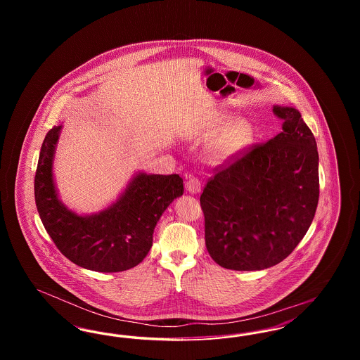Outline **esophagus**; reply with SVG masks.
<instances>
[{"mask_svg":"<svg viewBox=\"0 0 360 360\" xmlns=\"http://www.w3.org/2000/svg\"><path fill=\"white\" fill-rule=\"evenodd\" d=\"M186 190L190 194H197L201 191V182L197 178H190L186 182Z\"/></svg>","mask_w":360,"mask_h":360,"instance_id":"esophagus-1","label":"esophagus"}]
</instances>
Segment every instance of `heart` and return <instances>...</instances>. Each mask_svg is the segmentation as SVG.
<instances>
[{
  "label": "heart",
  "instance_id": "b5f03b06",
  "mask_svg": "<svg viewBox=\"0 0 360 360\" xmlns=\"http://www.w3.org/2000/svg\"><path fill=\"white\" fill-rule=\"evenodd\" d=\"M200 136L212 139L206 146V160L214 166L236 162L255 141L254 125L245 119L231 121V116L214 113L206 121Z\"/></svg>",
  "mask_w": 360,
  "mask_h": 360
}]
</instances>
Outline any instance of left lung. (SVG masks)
<instances>
[{"label":"left lung","instance_id":"left-lung-1","mask_svg":"<svg viewBox=\"0 0 360 360\" xmlns=\"http://www.w3.org/2000/svg\"><path fill=\"white\" fill-rule=\"evenodd\" d=\"M282 132L254 147L206 185L200 202L206 250L224 269L264 270L308 232L319 204L316 139L292 106H273Z\"/></svg>","mask_w":360,"mask_h":360}]
</instances>
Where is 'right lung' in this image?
Instances as JSON below:
<instances>
[{
  "label": "right lung",
  "instance_id": "add662e5",
  "mask_svg": "<svg viewBox=\"0 0 360 360\" xmlns=\"http://www.w3.org/2000/svg\"><path fill=\"white\" fill-rule=\"evenodd\" d=\"M63 125L43 141L34 175V201L40 220L58 250L86 270L119 273L147 257L155 226L172 201L184 194L178 174L137 170L116 201L96 213H77L59 197L53 160Z\"/></svg>",
  "mask_w": 360,
  "mask_h": 360
}]
</instances>
